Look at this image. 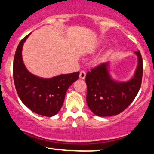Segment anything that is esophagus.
<instances>
[{"label": "esophagus", "mask_w": 154, "mask_h": 154, "mask_svg": "<svg viewBox=\"0 0 154 154\" xmlns=\"http://www.w3.org/2000/svg\"><path fill=\"white\" fill-rule=\"evenodd\" d=\"M86 73L85 71H81L80 73V79H85V78Z\"/></svg>", "instance_id": "esophagus-1"}]
</instances>
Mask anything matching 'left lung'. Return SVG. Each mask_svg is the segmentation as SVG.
<instances>
[{
  "label": "left lung",
  "mask_w": 154,
  "mask_h": 154,
  "mask_svg": "<svg viewBox=\"0 0 154 154\" xmlns=\"http://www.w3.org/2000/svg\"><path fill=\"white\" fill-rule=\"evenodd\" d=\"M138 64L134 77L126 82L112 80L109 73V63H102L86 74V102L94 114L101 117L116 116L130 105L142 83L143 65L140 51L134 52Z\"/></svg>",
  "instance_id": "1"
}]
</instances>
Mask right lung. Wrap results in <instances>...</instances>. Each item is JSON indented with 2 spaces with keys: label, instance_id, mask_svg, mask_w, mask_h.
I'll return each instance as SVG.
<instances>
[{
  "label": "right lung",
  "instance_id": "right-lung-1",
  "mask_svg": "<svg viewBox=\"0 0 154 154\" xmlns=\"http://www.w3.org/2000/svg\"><path fill=\"white\" fill-rule=\"evenodd\" d=\"M30 33L20 41L15 52L13 77L17 93L23 104L31 111L41 116L51 117L59 112L66 93L80 72L60 74L52 78H42L30 73L22 58L23 44Z\"/></svg>",
  "mask_w": 154,
  "mask_h": 154
}]
</instances>
